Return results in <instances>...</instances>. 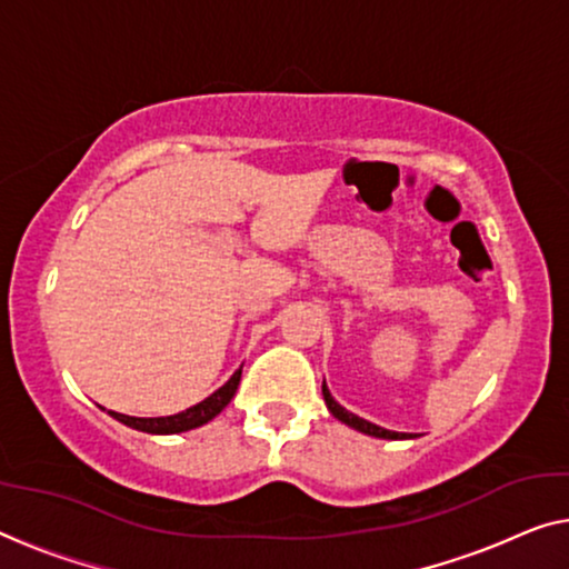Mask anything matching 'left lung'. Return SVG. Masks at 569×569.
<instances>
[{
  "instance_id": "obj_1",
  "label": "left lung",
  "mask_w": 569,
  "mask_h": 569,
  "mask_svg": "<svg viewBox=\"0 0 569 569\" xmlns=\"http://www.w3.org/2000/svg\"><path fill=\"white\" fill-rule=\"evenodd\" d=\"M321 393H325L327 409L332 411V417H335V419H339V421H345L347 427L358 429V431H362V435L380 437V439H406V435H401V431H388V429H383V427H376V423H370V421H366V419L355 417V413H350L347 409H342V406H339V403L335 401V398H332V393H329L327 383H321Z\"/></svg>"
}]
</instances>
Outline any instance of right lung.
<instances>
[{"label": "right lung", "instance_id": "obj_1", "mask_svg": "<svg viewBox=\"0 0 569 569\" xmlns=\"http://www.w3.org/2000/svg\"><path fill=\"white\" fill-rule=\"evenodd\" d=\"M240 378H242V368L234 372V376L227 380V383L219 388V391L211 393L209 398H203L201 403L191 406V409H186L181 413H173V417H158V419H138V417H124V413H117V411H109L117 421L127 423V427L138 429V431H148V435H178V431H189V429H197L201 423H207L217 417L219 411L224 409L227 403L232 401V396L237 391V386H240Z\"/></svg>", "mask_w": 569, "mask_h": 569}]
</instances>
